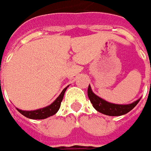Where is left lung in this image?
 <instances>
[{"mask_svg": "<svg viewBox=\"0 0 151 151\" xmlns=\"http://www.w3.org/2000/svg\"><path fill=\"white\" fill-rule=\"evenodd\" d=\"M87 95H88L91 102L92 103V106L94 107L96 111H98L99 113H102V114L108 115V116L124 115L126 113H129V111H131L139 101V99H138L137 101H134L130 104H124V105L108 102V101L101 99V97L96 96L91 90L90 85L88 86Z\"/></svg>", "mask_w": 151, "mask_h": 151, "instance_id": "left-lung-1", "label": "left lung"}]
</instances>
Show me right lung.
<instances>
[{
  "instance_id": "add662e5",
  "label": "right lung",
  "mask_w": 151,
  "mask_h": 151,
  "mask_svg": "<svg viewBox=\"0 0 151 151\" xmlns=\"http://www.w3.org/2000/svg\"><path fill=\"white\" fill-rule=\"evenodd\" d=\"M67 87L66 86L64 90L62 91V92L60 93V95L58 96L55 101L53 103H51L50 106L48 107H43V108H40V109H37V110H33V111H22L21 109H17V111L20 113H22L23 116H25L27 118L31 119H44L49 118L50 116H53L55 115V113H57L60 107L61 101L63 100V97H64V94L66 91Z\"/></svg>"
}]
</instances>
